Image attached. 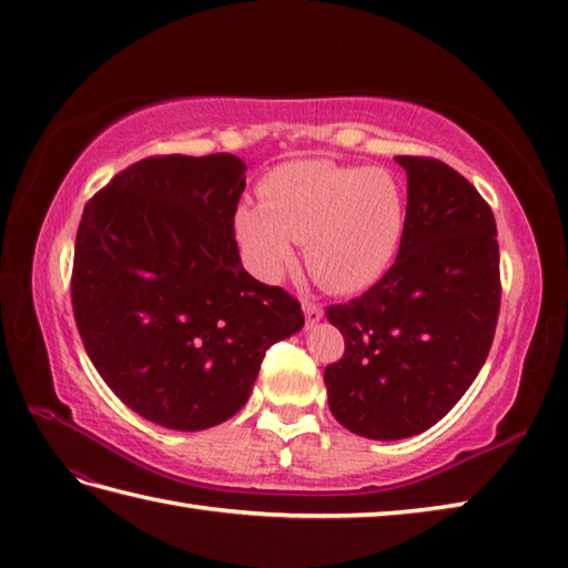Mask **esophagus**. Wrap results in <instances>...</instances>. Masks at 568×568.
Listing matches in <instances>:
<instances>
[{
  "mask_svg": "<svg viewBox=\"0 0 568 568\" xmlns=\"http://www.w3.org/2000/svg\"><path fill=\"white\" fill-rule=\"evenodd\" d=\"M301 306H304V316H306V325L308 327H313L323 318V308L316 304V301L304 298V304H301Z\"/></svg>",
  "mask_w": 568,
  "mask_h": 568,
  "instance_id": "1",
  "label": "esophagus"
}]
</instances>
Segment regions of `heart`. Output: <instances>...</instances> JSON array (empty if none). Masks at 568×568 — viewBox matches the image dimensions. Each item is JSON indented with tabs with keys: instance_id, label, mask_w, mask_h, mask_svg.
<instances>
[{
	"instance_id": "obj_1",
	"label": "heart",
	"mask_w": 568,
	"mask_h": 568,
	"mask_svg": "<svg viewBox=\"0 0 568 568\" xmlns=\"http://www.w3.org/2000/svg\"><path fill=\"white\" fill-rule=\"evenodd\" d=\"M262 201H243L233 225L252 272L280 280L304 243L306 267L321 286L355 294L394 262L406 204L394 174L333 160H292L260 182Z\"/></svg>"
}]
</instances>
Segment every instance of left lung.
I'll return each instance as SVG.
<instances>
[{
  "label": "left lung",
  "mask_w": 568,
  "mask_h": 568,
  "mask_svg": "<svg viewBox=\"0 0 568 568\" xmlns=\"http://www.w3.org/2000/svg\"><path fill=\"white\" fill-rule=\"evenodd\" d=\"M408 174L394 267L325 316L345 355L325 369L327 406L369 439L425 433L455 408L494 343L500 255L494 211L457 170L398 155Z\"/></svg>",
  "instance_id": "1"
}]
</instances>
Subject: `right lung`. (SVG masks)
I'll use <instances>...</instances> for the list:
<instances>
[{"mask_svg": "<svg viewBox=\"0 0 568 568\" xmlns=\"http://www.w3.org/2000/svg\"><path fill=\"white\" fill-rule=\"evenodd\" d=\"M245 170L231 153L145 158L82 213L72 311L87 355L125 406L170 430L233 418L267 347L304 327L298 301L241 264Z\"/></svg>", "mask_w": 568, "mask_h": 568, "instance_id": "1", "label": "right lung"}]
</instances>
